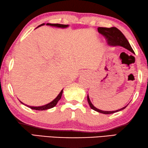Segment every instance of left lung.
Here are the masks:
<instances>
[{
    "instance_id": "obj_1",
    "label": "left lung",
    "mask_w": 148,
    "mask_h": 148,
    "mask_svg": "<svg viewBox=\"0 0 148 148\" xmlns=\"http://www.w3.org/2000/svg\"><path fill=\"white\" fill-rule=\"evenodd\" d=\"M98 33L101 34V35L104 36L106 39H107V42L109 46H110V47H117V46H120V47L125 48L128 50H129L130 52L133 53V54H134V50H132L131 46L129 44V41L127 40V38L125 37V35L121 33V31L119 30L117 28L115 27H112L110 28L98 27ZM87 100H88V104L91 109H92V110L96 111H98L99 113H103V114H111V113L118 112V111L124 110V109L126 108V107L129 105V104H128V105L125 106V107H123V108L116 111H102L96 108V107H94L93 104L91 103L90 98H89L88 94V96H87Z\"/></svg>"
}]
</instances>
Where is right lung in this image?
I'll use <instances>...</instances> for the list:
<instances>
[{"instance_id": "add662e5", "label": "right lung", "mask_w": 148, "mask_h": 148, "mask_svg": "<svg viewBox=\"0 0 148 148\" xmlns=\"http://www.w3.org/2000/svg\"><path fill=\"white\" fill-rule=\"evenodd\" d=\"M45 25V23H42V24H41V25H38L37 27H39L42 26V25ZM46 25H50V26H52V27H59V28H66V27H69V25H63V24H59V23H48L46 24ZM63 90H64V89H62V90H61V92H60V94H58V96L54 99V100L52 101L51 102L48 103L46 104V105H44V106H37H37H29L25 105V104H24L23 103L21 102V101H20V102L21 103L24 104V105H25L26 106H27V107L30 108L31 109H32V110H39V111L47 110H48V109L54 108V106H56V104L58 102V101H59L60 99H61V98H62V93H63Z\"/></svg>"}]
</instances>
